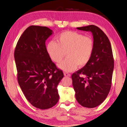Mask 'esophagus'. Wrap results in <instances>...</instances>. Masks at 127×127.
<instances>
[{
    "instance_id": "esophagus-1",
    "label": "esophagus",
    "mask_w": 127,
    "mask_h": 127,
    "mask_svg": "<svg viewBox=\"0 0 127 127\" xmlns=\"http://www.w3.org/2000/svg\"><path fill=\"white\" fill-rule=\"evenodd\" d=\"M64 75L65 76H68V77L70 76V74L68 73H64Z\"/></svg>"
}]
</instances>
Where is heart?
<instances>
[{
    "mask_svg": "<svg viewBox=\"0 0 127 127\" xmlns=\"http://www.w3.org/2000/svg\"><path fill=\"white\" fill-rule=\"evenodd\" d=\"M57 42L51 41L47 45V51L53 61L61 62L66 52L67 58L58 64L65 72L74 70L89 63L94 50V41L89 36H84L76 32L65 31L60 34Z\"/></svg>",
    "mask_w": 127,
    "mask_h": 127,
    "instance_id": "obj_1",
    "label": "heart"
}]
</instances>
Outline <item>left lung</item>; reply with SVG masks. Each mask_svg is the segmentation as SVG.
Returning <instances> with one entry per match:
<instances>
[{"label": "left lung", "instance_id": "obj_1", "mask_svg": "<svg viewBox=\"0 0 127 127\" xmlns=\"http://www.w3.org/2000/svg\"><path fill=\"white\" fill-rule=\"evenodd\" d=\"M77 29L91 32L94 50L89 63L72 75V85L79 104L93 108L106 99L110 90L114 66L112 49L108 37L96 26Z\"/></svg>", "mask_w": 127, "mask_h": 127}]
</instances>
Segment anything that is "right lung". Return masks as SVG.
Segmentation results:
<instances>
[{
    "mask_svg": "<svg viewBox=\"0 0 127 127\" xmlns=\"http://www.w3.org/2000/svg\"><path fill=\"white\" fill-rule=\"evenodd\" d=\"M53 33L47 27L29 26L19 38L14 51L19 85L27 100L42 110L58 101L57 86L64 77L46 50L45 41Z\"/></svg>",
    "mask_w": 127,
    "mask_h": 127,
    "instance_id": "add662e5",
    "label": "right lung"
}]
</instances>
